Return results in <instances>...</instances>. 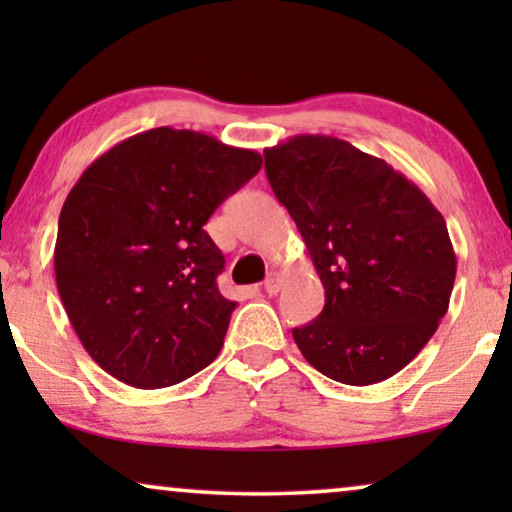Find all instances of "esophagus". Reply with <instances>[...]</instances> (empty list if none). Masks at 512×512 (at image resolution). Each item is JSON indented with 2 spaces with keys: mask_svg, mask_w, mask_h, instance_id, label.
Instances as JSON below:
<instances>
[{
  "mask_svg": "<svg viewBox=\"0 0 512 512\" xmlns=\"http://www.w3.org/2000/svg\"><path fill=\"white\" fill-rule=\"evenodd\" d=\"M282 272L279 270H272L270 275H268V279H265L263 282V289H265V293H268V296H275V293H279V289H282Z\"/></svg>",
  "mask_w": 512,
  "mask_h": 512,
  "instance_id": "esophagus-1",
  "label": "esophagus"
}]
</instances>
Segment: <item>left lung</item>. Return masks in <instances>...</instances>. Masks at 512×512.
<instances>
[{
	"label": "left lung",
	"mask_w": 512,
	"mask_h": 512,
	"mask_svg": "<svg viewBox=\"0 0 512 512\" xmlns=\"http://www.w3.org/2000/svg\"><path fill=\"white\" fill-rule=\"evenodd\" d=\"M263 156L326 291L319 317L293 328L298 349L352 387L396 375L450 307L457 256L443 214L401 172L345 139L296 135Z\"/></svg>",
	"instance_id": "8db88e82"
}]
</instances>
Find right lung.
<instances>
[{
  "label": "right lung",
  "instance_id": "right-lung-1",
  "mask_svg": "<svg viewBox=\"0 0 512 512\" xmlns=\"http://www.w3.org/2000/svg\"><path fill=\"white\" fill-rule=\"evenodd\" d=\"M261 165V153L165 125L111 146L76 181L55 282L81 345L111 377L163 389L219 356L237 303L216 286L226 261L205 223Z\"/></svg>",
  "mask_w": 512,
  "mask_h": 512
}]
</instances>
